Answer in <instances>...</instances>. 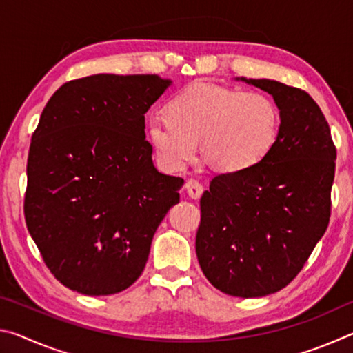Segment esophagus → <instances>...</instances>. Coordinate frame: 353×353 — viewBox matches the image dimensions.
<instances>
[{"label":"esophagus","mask_w":353,"mask_h":353,"mask_svg":"<svg viewBox=\"0 0 353 353\" xmlns=\"http://www.w3.org/2000/svg\"><path fill=\"white\" fill-rule=\"evenodd\" d=\"M185 191H187V194L191 199H199L202 193H204V187H202L198 181L190 179V181H187V183H185Z\"/></svg>","instance_id":"esophagus-1"}]
</instances>
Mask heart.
<instances>
[{
  "label": "heart",
  "instance_id": "heart-1",
  "mask_svg": "<svg viewBox=\"0 0 353 353\" xmlns=\"http://www.w3.org/2000/svg\"><path fill=\"white\" fill-rule=\"evenodd\" d=\"M280 115L260 92L193 82L168 104V117H149L146 129L160 162L181 170L202 155L213 168L240 172L260 163L277 139Z\"/></svg>",
  "mask_w": 353,
  "mask_h": 353
}]
</instances>
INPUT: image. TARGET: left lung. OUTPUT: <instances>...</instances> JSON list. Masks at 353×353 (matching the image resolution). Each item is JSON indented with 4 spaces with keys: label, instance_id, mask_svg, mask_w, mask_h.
<instances>
[{
    "label": "left lung",
    "instance_id": "obj_1",
    "mask_svg": "<svg viewBox=\"0 0 353 353\" xmlns=\"http://www.w3.org/2000/svg\"><path fill=\"white\" fill-rule=\"evenodd\" d=\"M236 81L274 98L277 139L252 168L213 177L201 198L196 254L214 288L263 297L297 276L325 234L336 149L307 92L271 79Z\"/></svg>",
    "mask_w": 353,
    "mask_h": 353
}]
</instances>
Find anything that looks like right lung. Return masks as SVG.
I'll return each instance as SVG.
<instances>
[{"instance_id":"1","label":"right lung","mask_w":353,"mask_h":353,"mask_svg":"<svg viewBox=\"0 0 353 353\" xmlns=\"http://www.w3.org/2000/svg\"><path fill=\"white\" fill-rule=\"evenodd\" d=\"M171 85L155 74H94L48 101L28 157L25 219L54 277L87 296L129 288L183 179L152 163L145 113Z\"/></svg>"}]
</instances>
